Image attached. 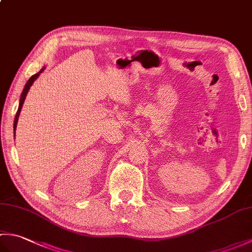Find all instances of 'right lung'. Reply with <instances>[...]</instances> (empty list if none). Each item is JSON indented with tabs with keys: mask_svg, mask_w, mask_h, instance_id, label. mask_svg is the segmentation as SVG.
<instances>
[{
	"mask_svg": "<svg viewBox=\"0 0 252 252\" xmlns=\"http://www.w3.org/2000/svg\"><path fill=\"white\" fill-rule=\"evenodd\" d=\"M42 71H43V69H41V71H40V72H37V73L33 74V76H32V77L28 80V82H27V83H26V85H25L23 93H21V96H20L18 110H17V112H16V117H15V121H14V131L16 130V126H17V121H18V117H19V114H20L21 107H23V105H24V101H25V99H26V96H27V94H28V91H29V89H30L31 85H32V83L34 82V80H35L37 77L40 76V73H41Z\"/></svg>",
	"mask_w": 252,
	"mask_h": 252,
	"instance_id": "1",
	"label": "right lung"
}]
</instances>
